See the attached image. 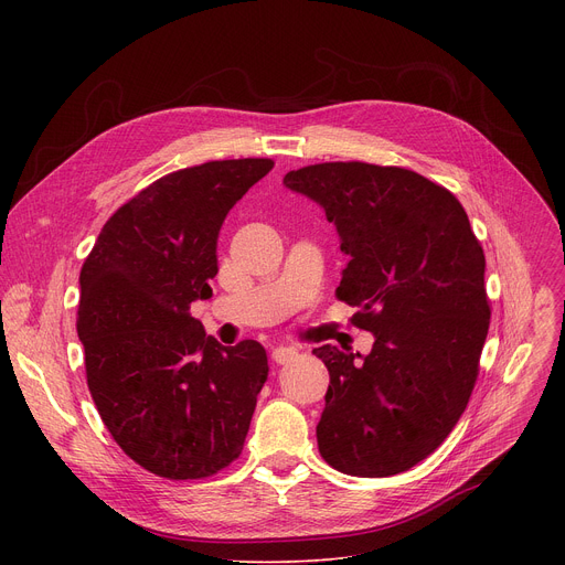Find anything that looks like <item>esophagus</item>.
<instances>
[{
	"instance_id": "1",
	"label": "esophagus",
	"mask_w": 565,
	"mask_h": 565,
	"mask_svg": "<svg viewBox=\"0 0 565 565\" xmlns=\"http://www.w3.org/2000/svg\"><path fill=\"white\" fill-rule=\"evenodd\" d=\"M295 358H297V351L290 349V347H281V349H275V351H273V362H275V364H288V362H292Z\"/></svg>"
}]
</instances>
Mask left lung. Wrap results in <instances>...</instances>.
Returning a JSON list of instances; mask_svg holds the SVG:
<instances>
[{
  "label": "left lung",
  "instance_id": "obj_1",
  "mask_svg": "<svg viewBox=\"0 0 565 565\" xmlns=\"http://www.w3.org/2000/svg\"><path fill=\"white\" fill-rule=\"evenodd\" d=\"M284 183L335 223L351 255L335 297L375 335L362 362L312 349L331 375L319 454L351 476L407 471L443 445L478 377L492 315L480 241L447 188L405 168L338 160Z\"/></svg>",
  "mask_w": 565,
  "mask_h": 565
}]
</instances>
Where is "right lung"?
<instances>
[{
    "mask_svg": "<svg viewBox=\"0 0 565 565\" xmlns=\"http://www.w3.org/2000/svg\"><path fill=\"white\" fill-rule=\"evenodd\" d=\"M273 166L232 158L166 174L109 216L79 270L77 335L96 409L160 478L214 476L244 449L266 351L255 340L221 347L190 306L212 297L225 214Z\"/></svg>",
    "mask_w": 565,
    "mask_h": 565,
    "instance_id": "1",
    "label": "right lung"
}]
</instances>
